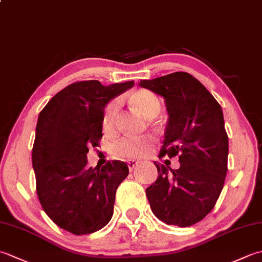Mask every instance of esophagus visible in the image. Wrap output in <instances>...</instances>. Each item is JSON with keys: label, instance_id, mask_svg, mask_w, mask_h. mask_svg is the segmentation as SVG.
I'll return each mask as SVG.
<instances>
[{"label": "esophagus", "instance_id": "esophagus-1", "mask_svg": "<svg viewBox=\"0 0 262 262\" xmlns=\"http://www.w3.org/2000/svg\"><path fill=\"white\" fill-rule=\"evenodd\" d=\"M138 164H140V161H136V160H129V161H128V163H127L128 169H129V171L134 170Z\"/></svg>", "mask_w": 262, "mask_h": 262}]
</instances>
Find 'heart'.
I'll return each instance as SVG.
<instances>
[{
    "instance_id": "heart-1",
    "label": "heart",
    "mask_w": 262,
    "mask_h": 262,
    "mask_svg": "<svg viewBox=\"0 0 262 262\" xmlns=\"http://www.w3.org/2000/svg\"><path fill=\"white\" fill-rule=\"evenodd\" d=\"M132 102L137 110L147 117L154 118L161 110L160 99L154 93L145 90L138 91L133 94ZM120 108V100L115 99L104 110L102 124L105 130H114ZM154 138L149 135L144 136H126L116 141L111 145V153L119 159H137L145 155L151 148Z\"/></svg>"
}]
</instances>
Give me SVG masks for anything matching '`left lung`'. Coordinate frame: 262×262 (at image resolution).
I'll use <instances>...</instances> for the list:
<instances>
[{
	"label": "left lung",
	"instance_id": "left-lung-1",
	"mask_svg": "<svg viewBox=\"0 0 262 262\" xmlns=\"http://www.w3.org/2000/svg\"><path fill=\"white\" fill-rule=\"evenodd\" d=\"M140 86L164 99L169 118L160 157L179 155L180 168L154 162L159 177L146 189L153 214L168 225L198 223L219 199L227 172L229 137L223 111L211 93L186 72Z\"/></svg>",
	"mask_w": 262,
	"mask_h": 262
}]
</instances>
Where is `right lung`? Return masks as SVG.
Returning <instances> with one entry per match:
<instances>
[{
  "label": "right lung",
  "instance_id": "1",
  "mask_svg": "<svg viewBox=\"0 0 262 262\" xmlns=\"http://www.w3.org/2000/svg\"><path fill=\"white\" fill-rule=\"evenodd\" d=\"M134 81L102 85L97 80L66 86L39 114L32 147L37 194L60 229L83 235L101 230L114 214L116 190L129 173L125 162L88 168L89 146L102 137L105 105Z\"/></svg>",
  "mask_w": 262,
  "mask_h": 262
}]
</instances>
